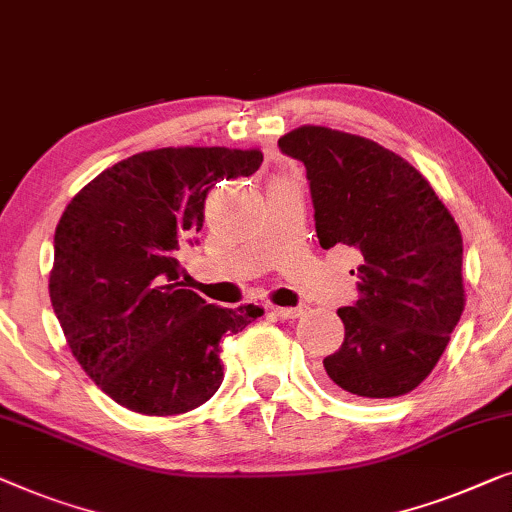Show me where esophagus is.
<instances>
[{"label": "esophagus", "instance_id": "obj_1", "mask_svg": "<svg viewBox=\"0 0 512 512\" xmlns=\"http://www.w3.org/2000/svg\"><path fill=\"white\" fill-rule=\"evenodd\" d=\"M271 313L276 315L280 320H297L301 313H304V308H280V306H273Z\"/></svg>", "mask_w": 512, "mask_h": 512}]
</instances>
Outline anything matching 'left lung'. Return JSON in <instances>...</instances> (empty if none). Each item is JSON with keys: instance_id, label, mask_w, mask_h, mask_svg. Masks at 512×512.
Listing matches in <instances>:
<instances>
[{"instance_id": "left-lung-1", "label": "left lung", "mask_w": 512, "mask_h": 512, "mask_svg": "<svg viewBox=\"0 0 512 512\" xmlns=\"http://www.w3.org/2000/svg\"><path fill=\"white\" fill-rule=\"evenodd\" d=\"M304 162L320 246L357 253V292L327 378L362 399L413 392L464 311L462 232L413 164L364 136L304 125L280 136Z\"/></svg>"}]
</instances>
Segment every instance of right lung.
Returning a JSON list of instances; mask_svg holds the SVG:
<instances>
[{
	"instance_id": "add662e5",
	"label": "right lung",
	"mask_w": 512,
	"mask_h": 512,
	"mask_svg": "<svg viewBox=\"0 0 512 512\" xmlns=\"http://www.w3.org/2000/svg\"><path fill=\"white\" fill-rule=\"evenodd\" d=\"M264 155L160 148L102 171L55 229L48 290L71 355L102 392L141 415H178L222 385L220 341L262 308H220L185 290L178 253L204 227L215 183L253 176Z\"/></svg>"
}]
</instances>
